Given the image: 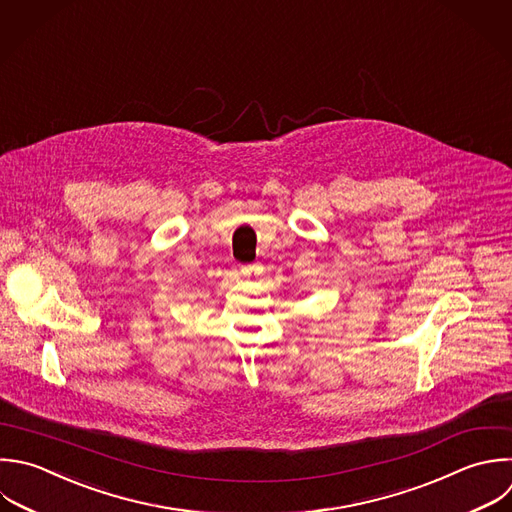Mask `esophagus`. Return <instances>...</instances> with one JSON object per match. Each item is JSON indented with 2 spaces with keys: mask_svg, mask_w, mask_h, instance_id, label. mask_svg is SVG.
<instances>
[{
  "mask_svg": "<svg viewBox=\"0 0 512 512\" xmlns=\"http://www.w3.org/2000/svg\"><path fill=\"white\" fill-rule=\"evenodd\" d=\"M256 270H258V268H256V264H248V266H242V268H240V272H242L246 278L256 276V274H258Z\"/></svg>",
  "mask_w": 512,
  "mask_h": 512,
  "instance_id": "1",
  "label": "esophagus"
}]
</instances>
